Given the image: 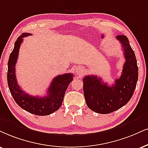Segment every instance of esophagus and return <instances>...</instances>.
Masks as SVG:
<instances>
[{
    "instance_id": "obj_1",
    "label": "esophagus",
    "mask_w": 148,
    "mask_h": 148,
    "mask_svg": "<svg viewBox=\"0 0 148 148\" xmlns=\"http://www.w3.org/2000/svg\"><path fill=\"white\" fill-rule=\"evenodd\" d=\"M76 73H77V74H82V69L81 68H78L77 70H76Z\"/></svg>"
}]
</instances>
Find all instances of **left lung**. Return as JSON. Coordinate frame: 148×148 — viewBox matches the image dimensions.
<instances>
[{
	"label": "left lung",
	"mask_w": 148,
	"mask_h": 148,
	"mask_svg": "<svg viewBox=\"0 0 148 148\" xmlns=\"http://www.w3.org/2000/svg\"><path fill=\"white\" fill-rule=\"evenodd\" d=\"M116 39L123 47L125 59L121 77L109 86L96 75H86L83 79L86 104L90 110L99 114H108L126 104L132 98L137 83L138 66L134 51L126 36L119 35Z\"/></svg>",
	"instance_id": "8db88e82"
}]
</instances>
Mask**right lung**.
<instances>
[{"label": "right lung", "mask_w": 148, "mask_h": 148, "mask_svg": "<svg viewBox=\"0 0 148 148\" xmlns=\"http://www.w3.org/2000/svg\"><path fill=\"white\" fill-rule=\"evenodd\" d=\"M31 35L29 33H24L14 44L8 61L7 84L13 98L20 107L32 114L46 116L56 112L62 106L66 90L73 79V75L66 73L55 77L48 88L47 95L43 97L29 95L22 90L16 80L15 66L23 38Z\"/></svg>", "instance_id": "add662e5"}]
</instances>
